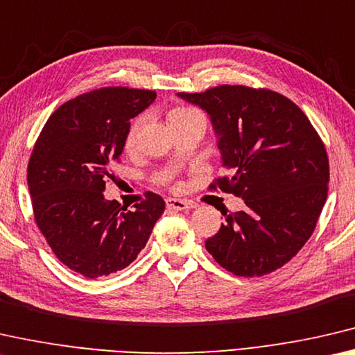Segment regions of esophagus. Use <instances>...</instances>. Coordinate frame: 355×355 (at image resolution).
I'll return each mask as SVG.
<instances>
[{
    "mask_svg": "<svg viewBox=\"0 0 355 355\" xmlns=\"http://www.w3.org/2000/svg\"><path fill=\"white\" fill-rule=\"evenodd\" d=\"M166 207L176 209V211H185V209L195 207L193 202L185 201V200H178V198H166Z\"/></svg>",
    "mask_w": 355,
    "mask_h": 355,
    "instance_id": "obj_1",
    "label": "esophagus"
}]
</instances>
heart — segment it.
<instances>
[{
    "label": "heart",
    "instance_id": "1",
    "mask_svg": "<svg viewBox=\"0 0 355 355\" xmlns=\"http://www.w3.org/2000/svg\"><path fill=\"white\" fill-rule=\"evenodd\" d=\"M198 112H195V110L191 108H184V107H179V108H174L173 112L170 113V123L176 119H181L185 118V116H190V114H195ZM143 119L141 118H137L133 123L130 124L129 130H127V135H125V149L127 150H133L137 146V141H138V133H139V127H141Z\"/></svg>",
    "mask_w": 355,
    "mask_h": 355
}]
</instances>
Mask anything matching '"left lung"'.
Returning a JSON list of instances; mask_svg holds the SVG:
<instances>
[{"instance_id": "1", "label": "left lung", "mask_w": 355, "mask_h": 355, "mask_svg": "<svg viewBox=\"0 0 355 355\" xmlns=\"http://www.w3.org/2000/svg\"><path fill=\"white\" fill-rule=\"evenodd\" d=\"M179 97L206 110L231 173L209 189L239 196L206 250L231 274L261 277L291 261L310 239L327 200L329 157L305 113L270 89L222 85Z\"/></svg>"}]
</instances>
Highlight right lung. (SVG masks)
<instances>
[{"label": "right lung", "mask_w": 355, "mask_h": 355, "mask_svg": "<svg viewBox=\"0 0 355 355\" xmlns=\"http://www.w3.org/2000/svg\"><path fill=\"white\" fill-rule=\"evenodd\" d=\"M155 96L124 86L77 96L50 116L34 144L28 164L34 218L56 258L86 278L125 269L165 211L153 191L132 211L103 196L107 182H118L130 119Z\"/></svg>", "instance_id": "right-lung-1"}]
</instances>
